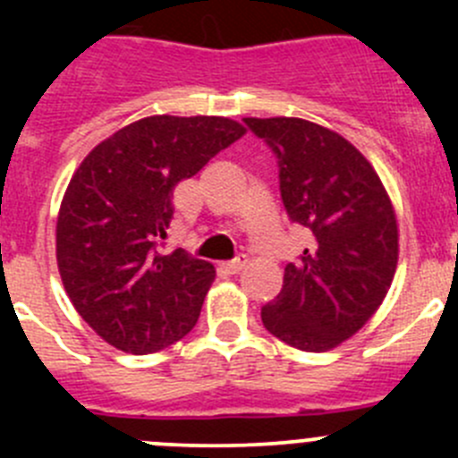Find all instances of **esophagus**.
<instances>
[{"mask_svg":"<svg viewBox=\"0 0 458 458\" xmlns=\"http://www.w3.org/2000/svg\"><path fill=\"white\" fill-rule=\"evenodd\" d=\"M246 257H239V259H234V261H228L225 263V272H228V275H239V272L243 270V267H246Z\"/></svg>","mask_w":458,"mask_h":458,"instance_id":"obj_1","label":"esophagus"}]
</instances>
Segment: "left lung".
<instances>
[{"mask_svg": "<svg viewBox=\"0 0 458 458\" xmlns=\"http://www.w3.org/2000/svg\"><path fill=\"white\" fill-rule=\"evenodd\" d=\"M243 122L275 150L285 212L312 237L301 261L285 266L261 321L293 348L326 352L361 330L390 290L394 206L370 161L339 132L299 117Z\"/></svg>", "mask_w": 458, "mask_h": 458, "instance_id": "left-lung-1", "label": "left lung"}]
</instances>
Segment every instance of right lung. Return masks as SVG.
<instances>
[{
  "label": "right lung",
  "instance_id": "1",
  "mask_svg": "<svg viewBox=\"0 0 458 458\" xmlns=\"http://www.w3.org/2000/svg\"><path fill=\"white\" fill-rule=\"evenodd\" d=\"M243 135L228 117L152 114L97 143L75 170L57 215V267L106 344L150 354L195 327L215 266L159 243L174 186Z\"/></svg>",
  "mask_w": 458,
  "mask_h": 458
}]
</instances>
